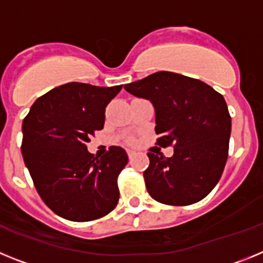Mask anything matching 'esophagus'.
<instances>
[{
	"label": "esophagus",
	"mask_w": 263,
	"mask_h": 263,
	"mask_svg": "<svg viewBox=\"0 0 263 263\" xmlns=\"http://www.w3.org/2000/svg\"><path fill=\"white\" fill-rule=\"evenodd\" d=\"M126 153H127V155H129V158H132L134 154H136V152H134L133 148H130V147L126 148Z\"/></svg>",
	"instance_id": "esophagus-1"
}]
</instances>
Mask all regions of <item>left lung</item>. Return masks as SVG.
Masks as SVG:
<instances>
[{
    "mask_svg": "<svg viewBox=\"0 0 263 263\" xmlns=\"http://www.w3.org/2000/svg\"><path fill=\"white\" fill-rule=\"evenodd\" d=\"M124 88L154 106L158 145L174 143L173 157L147 153L143 176L150 196L170 205L200 201L217 184L228 159L232 120L224 97L203 81L168 71Z\"/></svg>",
    "mask_w": 263,
    "mask_h": 263,
    "instance_id": "1",
    "label": "left lung"
}]
</instances>
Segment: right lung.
I'll return each instance as SVG.
<instances>
[{"label": "right lung", "instance_id": "obj_1", "mask_svg": "<svg viewBox=\"0 0 263 263\" xmlns=\"http://www.w3.org/2000/svg\"><path fill=\"white\" fill-rule=\"evenodd\" d=\"M121 89L67 83L39 97L23 120L25 164L42 200L60 217L90 221L117 205L126 152L111 146L95 158L87 142L104 127L106 105Z\"/></svg>", "mask_w": 263, "mask_h": 263}]
</instances>
